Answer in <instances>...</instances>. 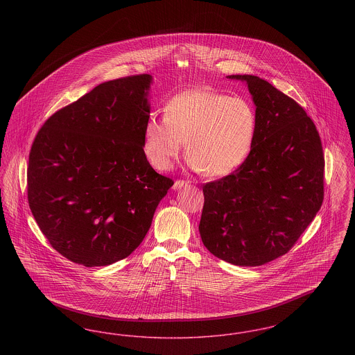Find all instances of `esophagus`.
Returning <instances> with one entry per match:
<instances>
[{
  "label": "esophagus",
  "mask_w": 355,
  "mask_h": 355,
  "mask_svg": "<svg viewBox=\"0 0 355 355\" xmlns=\"http://www.w3.org/2000/svg\"><path fill=\"white\" fill-rule=\"evenodd\" d=\"M189 185V182H186V181H181V180H177L175 182H174V185H173V189L174 190H180V189H182L184 186Z\"/></svg>",
  "instance_id": "34e87169"
}]
</instances>
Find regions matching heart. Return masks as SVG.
Returning a JSON list of instances; mask_svg holds the SVG:
<instances>
[{
	"label": "heart",
	"instance_id": "b5f03b06",
	"mask_svg": "<svg viewBox=\"0 0 355 355\" xmlns=\"http://www.w3.org/2000/svg\"><path fill=\"white\" fill-rule=\"evenodd\" d=\"M255 132L257 114L250 102L198 86L170 97L164 119L148 117L142 148L155 169L168 170L185 141L191 169L222 177L246 161Z\"/></svg>",
	"mask_w": 355,
	"mask_h": 355
}]
</instances>
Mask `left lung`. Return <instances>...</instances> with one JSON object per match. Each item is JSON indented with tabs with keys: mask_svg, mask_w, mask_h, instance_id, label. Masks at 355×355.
I'll list each match as a JSON object with an SVG mask.
<instances>
[{
	"mask_svg": "<svg viewBox=\"0 0 355 355\" xmlns=\"http://www.w3.org/2000/svg\"><path fill=\"white\" fill-rule=\"evenodd\" d=\"M248 85L257 132L246 161L203 186L200 234L206 249L236 266H261L286 254L323 201L324 158L302 106L257 76Z\"/></svg>",
	"mask_w": 355,
	"mask_h": 355,
	"instance_id": "obj_1",
	"label": "left lung"
}]
</instances>
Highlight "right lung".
<instances>
[{
	"mask_svg": "<svg viewBox=\"0 0 355 355\" xmlns=\"http://www.w3.org/2000/svg\"><path fill=\"white\" fill-rule=\"evenodd\" d=\"M150 74L97 85L54 113L29 154L28 201L51 246L86 268L135 252L173 181L144 153Z\"/></svg>",
	"mask_w": 355,
	"mask_h": 355,
	"instance_id": "1",
	"label": "right lung"
}]
</instances>
